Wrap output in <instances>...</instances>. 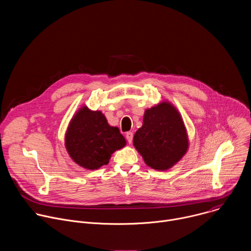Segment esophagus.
I'll return each instance as SVG.
<instances>
[{"mask_svg": "<svg viewBox=\"0 0 251 251\" xmlns=\"http://www.w3.org/2000/svg\"><path fill=\"white\" fill-rule=\"evenodd\" d=\"M125 137H126V139H127L129 144H131L132 141H133V133H132V132H127L126 135H125Z\"/></svg>", "mask_w": 251, "mask_h": 251, "instance_id": "34e87169", "label": "esophagus"}]
</instances>
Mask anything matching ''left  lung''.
Here are the masks:
<instances>
[{
  "mask_svg": "<svg viewBox=\"0 0 251 251\" xmlns=\"http://www.w3.org/2000/svg\"><path fill=\"white\" fill-rule=\"evenodd\" d=\"M133 144L149 167L160 171L180 161L189 146L184 122L168 102L145 111L143 126L135 133Z\"/></svg>",
  "mask_w": 251,
  "mask_h": 251,
  "instance_id": "8db88e82",
  "label": "left lung"
}]
</instances>
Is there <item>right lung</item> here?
Segmentation results:
<instances>
[{
  "instance_id": "1",
  "label": "right lung",
  "mask_w": 251,
  "mask_h": 251,
  "mask_svg": "<svg viewBox=\"0 0 251 251\" xmlns=\"http://www.w3.org/2000/svg\"><path fill=\"white\" fill-rule=\"evenodd\" d=\"M126 145L118 127H112L100 111L81 108L71 120L66 135L65 147L79 166L96 170L107 165L111 154Z\"/></svg>"
}]
</instances>
